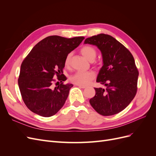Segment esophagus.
I'll list each match as a JSON object with an SVG mask.
<instances>
[{
  "instance_id": "1",
  "label": "esophagus",
  "mask_w": 156,
  "mask_h": 156,
  "mask_svg": "<svg viewBox=\"0 0 156 156\" xmlns=\"http://www.w3.org/2000/svg\"><path fill=\"white\" fill-rule=\"evenodd\" d=\"M77 86L79 87V88H85L87 87L86 86H84V85H79V84H77Z\"/></svg>"
}]
</instances>
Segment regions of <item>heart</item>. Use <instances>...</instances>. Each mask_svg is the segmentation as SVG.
<instances>
[{"label": "heart", "instance_id": "1", "mask_svg": "<svg viewBox=\"0 0 156 156\" xmlns=\"http://www.w3.org/2000/svg\"><path fill=\"white\" fill-rule=\"evenodd\" d=\"M81 53L84 57L90 61L94 60L96 56V51L91 46L86 45L83 47L81 49ZM71 56H72V54L69 53L66 57V66H68L69 64ZM94 78H95V73L92 72V71H88V72L78 71V72H76L70 75L69 80L71 82L75 84L87 85L90 83Z\"/></svg>", "mask_w": 156, "mask_h": 156}]
</instances>
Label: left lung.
<instances>
[{"label":"left lung","instance_id":"left-lung-1","mask_svg":"<svg viewBox=\"0 0 156 156\" xmlns=\"http://www.w3.org/2000/svg\"><path fill=\"white\" fill-rule=\"evenodd\" d=\"M100 50L103 66L96 82L105 87L94 88L96 94L90 100L95 111L103 116L117 114L128 105L137 90L139 72L129 51L112 36L100 34L84 40Z\"/></svg>","mask_w":156,"mask_h":156}]
</instances>
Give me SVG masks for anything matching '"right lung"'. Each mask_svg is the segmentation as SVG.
<instances>
[{"label":"right lung","instance_id":"right-lung-1","mask_svg":"<svg viewBox=\"0 0 156 156\" xmlns=\"http://www.w3.org/2000/svg\"><path fill=\"white\" fill-rule=\"evenodd\" d=\"M84 39L51 36L38 42L23 61L18 85L26 106L44 117L55 115L64 105L72 84H64L66 56ZM57 75L56 87L52 84Z\"/></svg>","mask_w":156,"mask_h":156}]
</instances>
